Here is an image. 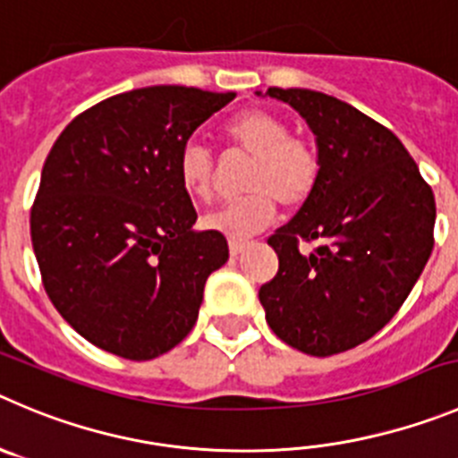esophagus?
<instances>
[{
    "instance_id": "1",
    "label": "esophagus",
    "mask_w": 458,
    "mask_h": 458,
    "mask_svg": "<svg viewBox=\"0 0 458 458\" xmlns=\"http://www.w3.org/2000/svg\"><path fill=\"white\" fill-rule=\"evenodd\" d=\"M246 246H249V242H237V239H230V242H228V250H230V255H233V258H237V255L242 253Z\"/></svg>"
}]
</instances>
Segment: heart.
Listing matches in <instances>:
<instances>
[{"label":"heart","mask_w":458,"mask_h":458,"mask_svg":"<svg viewBox=\"0 0 458 458\" xmlns=\"http://www.w3.org/2000/svg\"><path fill=\"white\" fill-rule=\"evenodd\" d=\"M224 135L230 147L250 156L242 181L246 194L208 212L200 219L205 230L230 239L250 237L276 219V203L296 209L311 199L320 178L318 148L307 138L292 135L280 114L242 110L228 119ZM178 174L191 196L200 200L215 196L216 165L203 144L190 142L182 148Z\"/></svg>","instance_id":"obj_1"}]
</instances>
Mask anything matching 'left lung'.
<instances>
[{"mask_svg": "<svg viewBox=\"0 0 458 458\" xmlns=\"http://www.w3.org/2000/svg\"><path fill=\"white\" fill-rule=\"evenodd\" d=\"M316 135L320 178L311 199L268 237L276 277L259 289L267 323L314 357L377 335L407 301L434 249V191L403 142L345 101L268 88ZM301 242H316L310 256Z\"/></svg>", "mask_w": 458, "mask_h": 458, "instance_id": "1", "label": "left lung"}]
</instances>
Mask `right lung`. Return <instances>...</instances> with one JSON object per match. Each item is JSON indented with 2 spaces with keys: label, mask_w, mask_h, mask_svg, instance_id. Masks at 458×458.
<instances>
[{
  "label": "right lung",
  "mask_w": 458,
  "mask_h": 458,
  "mask_svg": "<svg viewBox=\"0 0 458 458\" xmlns=\"http://www.w3.org/2000/svg\"><path fill=\"white\" fill-rule=\"evenodd\" d=\"M233 99L185 85L131 89L72 119L51 147L31 205L33 253L58 314L97 348L147 361L194 327L228 242L191 228L178 157Z\"/></svg>",
  "instance_id": "obj_1"
}]
</instances>
